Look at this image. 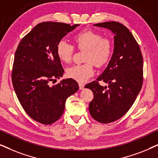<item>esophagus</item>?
Wrapping results in <instances>:
<instances>
[{
  "instance_id": "1",
  "label": "esophagus",
  "mask_w": 158,
  "mask_h": 158,
  "mask_svg": "<svg viewBox=\"0 0 158 158\" xmlns=\"http://www.w3.org/2000/svg\"><path fill=\"white\" fill-rule=\"evenodd\" d=\"M78 85H79V88H80V89H81V90L83 89L84 86H85V85H84V84L82 83H79Z\"/></svg>"
}]
</instances>
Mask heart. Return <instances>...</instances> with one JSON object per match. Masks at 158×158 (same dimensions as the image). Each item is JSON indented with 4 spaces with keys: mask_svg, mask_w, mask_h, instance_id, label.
Wrapping results in <instances>:
<instances>
[{
    "mask_svg": "<svg viewBox=\"0 0 158 158\" xmlns=\"http://www.w3.org/2000/svg\"><path fill=\"white\" fill-rule=\"evenodd\" d=\"M75 47L79 50H85L83 60L85 62L75 64L66 70L69 77L79 82H84L94 73V64L98 68L104 66L111 59L114 44L109 38L103 37L101 34L92 30H84L77 33L73 37ZM75 47L65 40H60L56 47L59 59L69 63L74 55Z\"/></svg>",
    "mask_w": 158,
    "mask_h": 158,
    "instance_id": "1",
    "label": "heart"
}]
</instances>
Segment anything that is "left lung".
<instances>
[{"label": "left lung", "instance_id": "left-lung-1", "mask_svg": "<svg viewBox=\"0 0 158 158\" xmlns=\"http://www.w3.org/2000/svg\"><path fill=\"white\" fill-rule=\"evenodd\" d=\"M114 34V50L107 68L96 81L85 85L94 93L89 103L90 115L108 124L122 117L133 105L143 83V57L129 30L116 21L96 23ZM109 84L101 86L99 82Z\"/></svg>", "mask_w": 158, "mask_h": 158}]
</instances>
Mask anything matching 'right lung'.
I'll use <instances>...</instances> for the list:
<instances>
[{
  "label": "right lung",
  "mask_w": 158,
  "mask_h": 158,
  "mask_svg": "<svg viewBox=\"0 0 158 158\" xmlns=\"http://www.w3.org/2000/svg\"><path fill=\"white\" fill-rule=\"evenodd\" d=\"M79 26L45 21L22 38L17 47L11 74L14 90L21 106L31 118L52 124L63 114L65 101L79 89L75 80H62L64 73L56 52L59 41Z\"/></svg>",
  "instance_id": "1"
}]
</instances>
